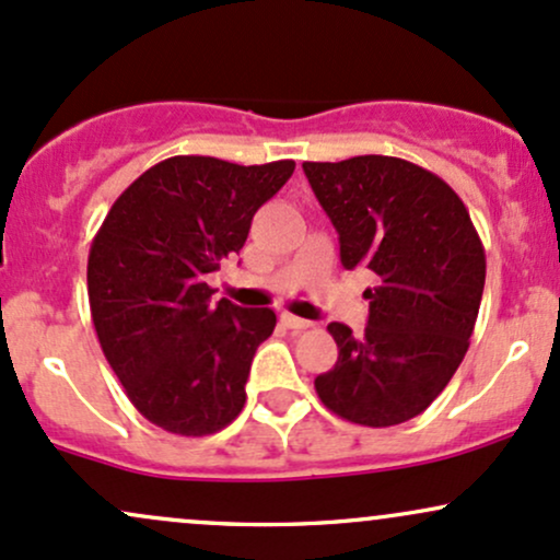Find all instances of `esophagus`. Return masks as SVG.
Masks as SVG:
<instances>
[{
	"instance_id": "34e87169",
	"label": "esophagus",
	"mask_w": 560,
	"mask_h": 560,
	"mask_svg": "<svg viewBox=\"0 0 560 560\" xmlns=\"http://www.w3.org/2000/svg\"><path fill=\"white\" fill-rule=\"evenodd\" d=\"M281 326H287V329H292V331H305V329H311V320L292 316V313H284V316H281Z\"/></svg>"
}]
</instances>
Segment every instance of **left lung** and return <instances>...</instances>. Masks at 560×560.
Returning <instances> with one entry per match:
<instances>
[{"instance_id":"obj_1","label":"left lung","mask_w":560,"mask_h":560,"mask_svg":"<svg viewBox=\"0 0 560 560\" xmlns=\"http://www.w3.org/2000/svg\"><path fill=\"white\" fill-rule=\"evenodd\" d=\"M339 234L345 268H369V326L329 324L339 347L320 402L361 427L423 413L458 371L485 292V247L466 205L421 165L387 155L302 163Z\"/></svg>"}]
</instances>
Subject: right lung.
Returning <instances> with one entry per match:
<instances>
[{"label":"right lung","mask_w":560,"mask_h":560,"mask_svg":"<svg viewBox=\"0 0 560 560\" xmlns=\"http://www.w3.org/2000/svg\"><path fill=\"white\" fill-rule=\"evenodd\" d=\"M294 160L236 165L176 155L113 202L89 249V305L102 352L133 408L182 436L221 432L247 400L271 307L213 302L208 273L244 247L249 223Z\"/></svg>","instance_id":"obj_1"}]
</instances>
